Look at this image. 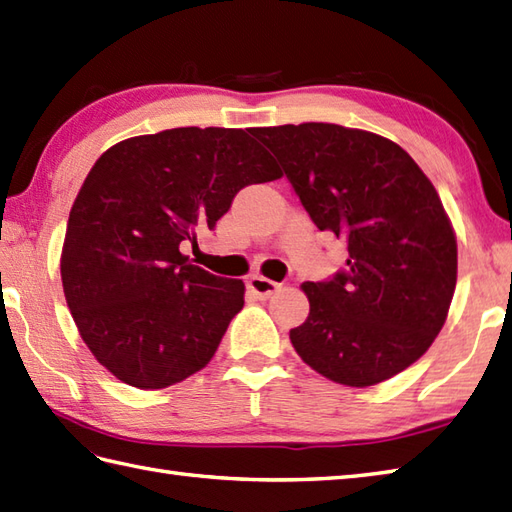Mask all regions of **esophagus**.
Instances as JSON below:
<instances>
[{
  "mask_svg": "<svg viewBox=\"0 0 512 512\" xmlns=\"http://www.w3.org/2000/svg\"><path fill=\"white\" fill-rule=\"evenodd\" d=\"M279 288H281V285L277 281H270V279L261 277V275H255V277L248 279V290L257 294L259 299H268V296L275 294Z\"/></svg>",
  "mask_w": 512,
  "mask_h": 512,
  "instance_id": "34e87169",
  "label": "esophagus"
}]
</instances>
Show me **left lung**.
<instances>
[{
    "label": "left lung",
    "mask_w": 512,
    "mask_h": 512,
    "mask_svg": "<svg viewBox=\"0 0 512 512\" xmlns=\"http://www.w3.org/2000/svg\"><path fill=\"white\" fill-rule=\"evenodd\" d=\"M320 231L347 240V270L301 285L310 316L294 351L331 382L366 388L432 347L458 277V244L430 178L382 135L305 122L253 128Z\"/></svg>",
    "instance_id": "obj_1"
}]
</instances>
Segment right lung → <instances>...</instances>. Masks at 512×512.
Returning <instances> with one entry per match:
<instances>
[{
    "label": "right lung",
    "instance_id": "obj_1",
    "mask_svg": "<svg viewBox=\"0 0 512 512\" xmlns=\"http://www.w3.org/2000/svg\"><path fill=\"white\" fill-rule=\"evenodd\" d=\"M281 178L242 128H170L111 146L71 205L61 277L93 358L120 382L159 390L205 368L244 307V281L181 253L235 194Z\"/></svg>",
    "mask_w": 512,
    "mask_h": 512
}]
</instances>
